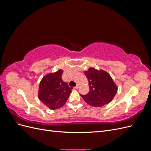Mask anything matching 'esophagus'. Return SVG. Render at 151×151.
I'll list each match as a JSON object with an SVG mask.
<instances>
[{
    "label": "esophagus",
    "mask_w": 151,
    "mask_h": 151,
    "mask_svg": "<svg viewBox=\"0 0 151 151\" xmlns=\"http://www.w3.org/2000/svg\"><path fill=\"white\" fill-rule=\"evenodd\" d=\"M79 88V84H77V85H76V86L75 87V88H76V89H78Z\"/></svg>",
    "instance_id": "obj_1"
}]
</instances>
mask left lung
Listing matches in <instances>:
<instances>
[{"instance_id":"8db88e82","label":"left lung","mask_w":151,"mask_h":151,"mask_svg":"<svg viewBox=\"0 0 151 151\" xmlns=\"http://www.w3.org/2000/svg\"><path fill=\"white\" fill-rule=\"evenodd\" d=\"M89 81V91L81 97L90 106L101 107L110 103L117 93L118 87L111 76L103 70L90 67L84 71Z\"/></svg>"}]
</instances>
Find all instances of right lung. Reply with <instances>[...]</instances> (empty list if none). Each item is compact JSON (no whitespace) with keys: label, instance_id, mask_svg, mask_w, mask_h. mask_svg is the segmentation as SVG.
<instances>
[{"label":"right lung","instance_id":"obj_1","mask_svg":"<svg viewBox=\"0 0 151 151\" xmlns=\"http://www.w3.org/2000/svg\"><path fill=\"white\" fill-rule=\"evenodd\" d=\"M62 69L45 75L40 81L38 98L52 110L62 107L67 102L72 88L62 79Z\"/></svg>","mask_w":151,"mask_h":151}]
</instances>
